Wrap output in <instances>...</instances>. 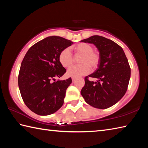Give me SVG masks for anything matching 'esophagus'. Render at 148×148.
Returning a JSON list of instances; mask_svg holds the SVG:
<instances>
[{"instance_id": "obj_1", "label": "esophagus", "mask_w": 148, "mask_h": 148, "mask_svg": "<svg viewBox=\"0 0 148 148\" xmlns=\"http://www.w3.org/2000/svg\"><path fill=\"white\" fill-rule=\"evenodd\" d=\"M75 79H76V77H72V81H74Z\"/></svg>"}]
</instances>
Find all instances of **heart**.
<instances>
[{
	"instance_id": "1",
	"label": "heart",
	"mask_w": 148,
	"mask_h": 148,
	"mask_svg": "<svg viewBox=\"0 0 148 148\" xmlns=\"http://www.w3.org/2000/svg\"><path fill=\"white\" fill-rule=\"evenodd\" d=\"M75 56L81 55L78 62L79 65L72 66L67 71V74L71 77H79L88 74L90 68L95 70L100 62L99 53L94 51L93 46L90 44L81 42L74 48ZM59 62L64 67H69L74 62V58L69 48H65L60 51L58 56Z\"/></svg>"
}]
</instances>
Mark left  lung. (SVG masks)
<instances>
[{"label": "left lung", "mask_w": 148, "mask_h": 148, "mask_svg": "<svg viewBox=\"0 0 148 148\" xmlns=\"http://www.w3.org/2000/svg\"><path fill=\"white\" fill-rule=\"evenodd\" d=\"M81 41L93 44L100 55L98 68L85 77L81 95L93 108H109L117 103L127 90L130 78L128 59L121 46L104 37L93 36ZM88 77L97 81L91 82Z\"/></svg>", "instance_id": "left-lung-1"}]
</instances>
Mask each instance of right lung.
<instances>
[{
  "label": "right lung",
  "instance_id": "1",
  "mask_svg": "<svg viewBox=\"0 0 148 148\" xmlns=\"http://www.w3.org/2000/svg\"><path fill=\"white\" fill-rule=\"evenodd\" d=\"M72 44L61 37L49 36L34 45L25 56L19 72L18 86L23 102L36 114H53L64 103L72 79L55 81V78L66 72L58 56Z\"/></svg>",
  "mask_w": 148,
  "mask_h": 148
}]
</instances>
